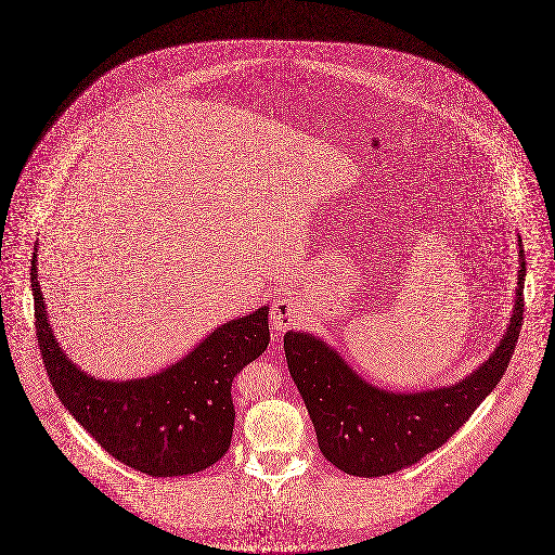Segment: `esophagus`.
<instances>
[{
	"label": "esophagus",
	"instance_id": "esophagus-1",
	"mask_svg": "<svg viewBox=\"0 0 555 555\" xmlns=\"http://www.w3.org/2000/svg\"><path fill=\"white\" fill-rule=\"evenodd\" d=\"M301 321V308L292 298H279L272 304L270 323L276 332H287Z\"/></svg>",
	"mask_w": 555,
	"mask_h": 555
}]
</instances>
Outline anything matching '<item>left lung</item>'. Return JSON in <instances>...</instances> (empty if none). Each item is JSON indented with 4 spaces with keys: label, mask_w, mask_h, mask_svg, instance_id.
<instances>
[{
    "label": "left lung",
    "mask_w": 555,
    "mask_h": 555,
    "mask_svg": "<svg viewBox=\"0 0 555 555\" xmlns=\"http://www.w3.org/2000/svg\"><path fill=\"white\" fill-rule=\"evenodd\" d=\"M519 270L512 323L496 350L470 376L452 386L392 392L365 383L340 354L312 334L287 332V367L317 430L323 456L357 477H383L418 463L469 421L501 383L524 319L526 257Z\"/></svg>",
    "instance_id": "8db88e82"
}]
</instances>
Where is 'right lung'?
Wrapping results in <instances>:
<instances>
[{
	"mask_svg": "<svg viewBox=\"0 0 555 555\" xmlns=\"http://www.w3.org/2000/svg\"><path fill=\"white\" fill-rule=\"evenodd\" d=\"M38 245V243H36ZM36 336L61 403L92 439L130 469L177 477L211 467L230 448L232 380L268 348V306L217 327L171 367L139 380H96L54 338L31 259Z\"/></svg>",
	"mask_w": 555,
	"mask_h": 555,
	"instance_id": "add662e5",
	"label": "right lung"
}]
</instances>
